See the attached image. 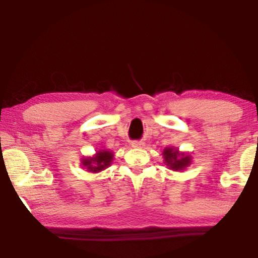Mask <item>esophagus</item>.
<instances>
[{
	"label": "esophagus",
	"instance_id": "obj_1",
	"mask_svg": "<svg viewBox=\"0 0 258 258\" xmlns=\"http://www.w3.org/2000/svg\"><path fill=\"white\" fill-rule=\"evenodd\" d=\"M132 147L133 148H143L144 143L141 142V141H134V142H132Z\"/></svg>",
	"mask_w": 258,
	"mask_h": 258
}]
</instances>
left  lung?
Masks as SVG:
<instances>
[{
	"instance_id": "8db88e82",
	"label": "left lung",
	"mask_w": 258,
	"mask_h": 258,
	"mask_svg": "<svg viewBox=\"0 0 258 258\" xmlns=\"http://www.w3.org/2000/svg\"><path fill=\"white\" fill-rule=\"evenodd\" d=\"M162 155H163L164 164L174 171L184 170L186 167L191 164V156L189 154L181 153L178 148L167 147L163 149Z\"/></svg>"
}]
</instances>
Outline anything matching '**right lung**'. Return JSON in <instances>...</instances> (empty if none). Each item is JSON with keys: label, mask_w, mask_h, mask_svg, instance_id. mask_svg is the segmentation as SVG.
<instances>
[{"label": "right lung", "mask_w": 258, "mask_h": 258, "mask_svg": "<svg viewBox=\"0 0 258 258\" xmlns=\"http://www.w3.org/2000/svg\"><path fill=\"white\" fill-rule=\"evenodd\" d=\"M114 160V153L108 149L97 150L93 156H84L81 160V165L83 169H87L89 172H100L108 167H110Z\"/></svg>", "instance_id": "right-lung-1"}]
</instances>
